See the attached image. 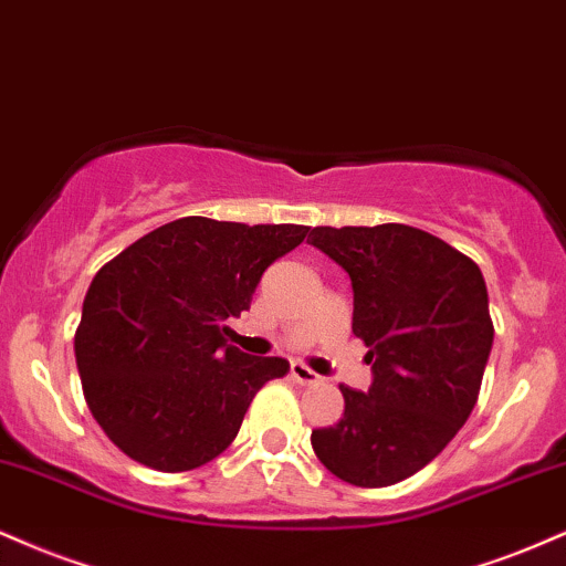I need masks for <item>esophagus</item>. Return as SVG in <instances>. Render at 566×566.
I'll list each match as a JSON object with an SVG mask.
<instances>
[{"instance_id":"obj_1","label":"esophagus","mask_w":566,"mask_h":566,"mask_svg":"<svg viewBox=\"0 0 566 566\" xmlns=\"http://www.w3.org/2000/svg\"><path fill=\"white\" fill-rule=\"evenodd\" d=\"M291 378H294L296 384H304V387H310V384L321 381V376H317L312 368H307V365H304V363H291Z\"/></svg>"}]
</instances>
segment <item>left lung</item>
Masks as SVG:
<instances>
[{"instance_id":"obj_1","label":"left lung","mask_w":566,"mask_h":566,"mask_svg":"<svg viewBox=\"0 0 566 566\" xmlns=\"http://www.w3.org/2000/svg\"><path fill=\"white\" fill-rule=\"evenodd\" d=\"M312 245L347 270L352 334L368 347V391L338 387L344 416L312 431L338 480L389 488L448 448L480 397L493 349L488 285L474 259L410 224L315 228Z\"/></svg>"}]
</instances>
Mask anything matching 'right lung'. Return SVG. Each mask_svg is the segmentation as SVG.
<instances>
[{"mask_svg": "<svg viewBox=\"0 0 566 566\" xmlns=\"http://www.w3.org/2000/svg\"><path fill=\"white\" fill-rule=\"evenodd\" d=\"M307 232L182 217L97 270L73 352L86 408L124 455L177 474L230 448L256 391L289 363L243 355L224 323Z\"/></svg>", "mask_w": 566, "mask_h": 566, "instance_id": "right-lung-1", "label": "right lung"}]
</instances>
